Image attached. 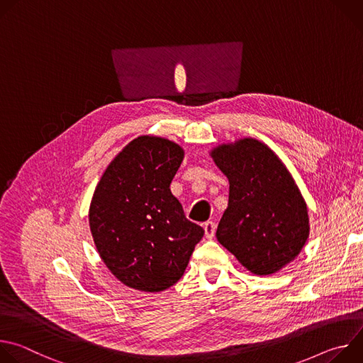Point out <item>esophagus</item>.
<instances>
[{
  "label": "esophagus",
  "mask_w": 363,
  "mask_h": 363,
  "mask_svg": "<svg viewBox=\"0 0 363 363\" xmlns=\"http://www.w3.org/2000/svg\"><path fill=\"white\" fill-rule=\"evenodd\" d=\"M203 231L206 238H213L216 234V224L213 221H206L203 223Z\"/></svg>",
  "instance_id": "esophagus-1"
}]
</instances>
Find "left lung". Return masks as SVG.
Masks as SVG:
<instances>
[{"label":"left lung","instance_id":"obj_1","mask_svg":"<svg viewBox=\"0 0 363 363\" xmlns=\"http://www.w3.org/2000/svg\"><path fill=\"white\" fill-rule=\"evenodd\" d=\"M210 155L230 182L217 240L250 273H277L300 254L310 233L307 203L294 178L254 138L221 143Z\"/></svg>","mask_w":363,"mask_h":363}]
</instances>
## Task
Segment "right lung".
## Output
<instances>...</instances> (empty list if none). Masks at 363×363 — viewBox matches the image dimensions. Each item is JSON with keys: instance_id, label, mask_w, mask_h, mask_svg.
Returning <instances> with one entry per match:
<instances>
[{"instance_id": "right-lung-1", "label": "right lung", "mask_w": 363, "mask_h": 363, "mask_svg": "<svg viewBox=\"0 0 363 363\" xmlns=\"http://www.w3.org/2000/svg\"><path fill=\"white\" fill-rule=\"evenodd\" d=\"M182 160L178 143L138 136L116 155L94 189L89 225L96 250L130 289L158 293L174 286L203 235L169 189Z\"/></svg>"}]
</instances>
